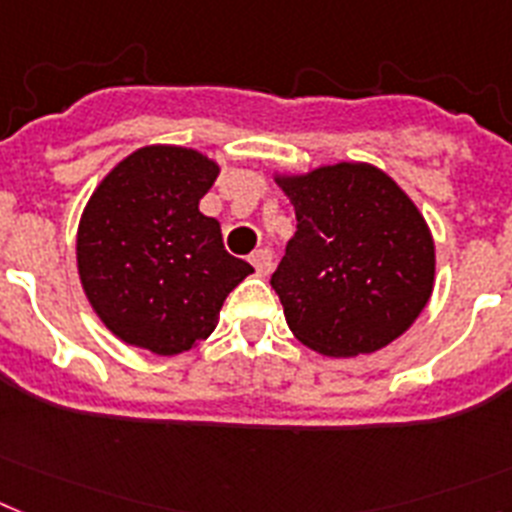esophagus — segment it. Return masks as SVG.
I'll return each mask as SVG.
<instances>
[{
  "instance_id": "obj_1",
  "label": "esophagus",
  "mask_w": 512,
  "mask_h": 512,
  "mask_svg": "<svg viewBox=\"0 0 512 512\" xmlns=\"http://www.w3.org/2000/svg\"><path fill=\"white\" fill-rule=\"evenodd\" d=\"M249 260H252V265H255V270L260 276H270V270H273V252H270L268 247L252 252Z\"/></svg>"
}]
</instances>
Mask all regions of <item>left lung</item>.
<instances>
[{
  "mask_svg": "<svg viewBox=\"0 0 512 512\" xmlns=\"http://www.w3.org/2000/svg\"><path fill=\"white\" fill-rule=\"evenodd\" d=\"M276 184L296 213L270 278L291 333L325 356L372 354L403 336L435 286V242L411 197L354 161Z\"/></svg>",
  "mask_w": 512,
  "mask_h": 512,
  "instance_id": "8db88e82",
  "label": "left lung"
}]
</instances>
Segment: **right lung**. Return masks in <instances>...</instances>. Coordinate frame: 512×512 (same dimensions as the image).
<instances>
[{"instance_id": "right-lung-1", "label": "right lung", "mask_w": 512, "mask_h": 512, "mask_svg": "<svg viewBox=\"0 0 512 512\" xmlns=\"http://www.w3.org/2000/svg\"><path fill=\"white\" fill-rule=\"evenodd\" d=\"M216 176L218 163L197 150L145 145L90 195L77 226V273L119 341L158 356L190 351L255 270L223 249L221 223L200 213Z\"/></svg>"}]
</instances>
